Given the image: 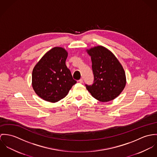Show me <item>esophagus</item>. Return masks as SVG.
Wrapping results in <instances>:
<instances>
[{
	"label": "esophagus",
	"mask_w": 157,
	"mask_h": 157,
	"mask_svg": "<svg viewBox=\"0 0 157 157\" xmlns=\"http://www.w3.org/2000/svg\"><path fill=\"white\" fill-rule=\"evenodd\" d=\"M79 83H82L83 82V79H80L79 80Z\"/></svg>",
	"instance_id": "34e87169"
}]
</instances>
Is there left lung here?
Here are the masks:
<instances>
[{
    "instance_id": "1",
    "label": "left lung",
    "mask_w": 157,
    "mask_h": 157,
    "mask_svg": "<svg viewBox=\"0 0 157 157\" xmlns=\"http://www.w3.org/2000/svg\"><path fill=\"white\" fill-rule=\"evenodd\" d=\"M91 56L94 82L86 85L96 99L106 102L116 98L124 88L126 79L122 64L116 56L104 46L86 50Z\"/></svg>"
}]
</instances>
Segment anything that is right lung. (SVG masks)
Wrapping results in <instances>:
<instances>
[{
    "instance_id": "obj_1",
    "label": "right lung",
    "mask_w": 157,
    "mask_h": 157,
    "mask_svg": "<svg viewBox=\"0 0 157 157\" xmlns=\"http://www.w3.org/2000/svg\"><path fill=\"white\" fill-rule=\"evenodd\" d=\"M67 51L55 47L36 64L32 74V86L43 100L55 103L65 98L76 81L66 65Z\"/></svg>"
}]
</instances>
